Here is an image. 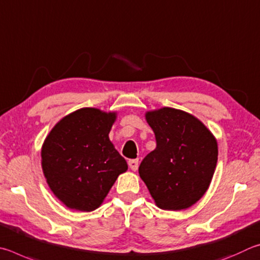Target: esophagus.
Masks as SVG:
<instances>
[{"label":"esophagus","mask_w":260,"mask_h":260,"mask_svg":"<svg viewBox=\"0 0 260 260\" xmlns=\"http://www.w3.org/2000/svg\"><path fill=\"white\" fill-rule=\"evenodd\" d=\"M127 165H129V168L133 171H136L138 169V160H129L127 161Z\"/></svg>","instance_id":"34e87169"}]
</instances>
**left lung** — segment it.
Wrapping results in <instances>:
<instances>
[{
  "label": "left lung",
  "mask_w": 260,
  "mask_h": 260,
  "mask_svg": "<svg viewBox=\"0 0 260 260\" xmlns=\"http://www.w3.org/2000/svg\"><path fill=\"white\" fill-rule=\"evenodd\" d=\"M156 148L145 156L139 176L163 210L192 207L209 188L218 160L217 140L203 123L180 109L146 113Z\"/></svg>",
  "instance_id": "obj_1"
}]
</instances>
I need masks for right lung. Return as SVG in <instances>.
I'll return each instance as SVG.
<instances>
[{
  "instance_id": "1",
  "label": "right lung",
  "mask_w": 260,
  "mask_h": 260,
  "mask_svg": "<svg viewBox=\"0 0 260 260\" xmlns=\"http://www.w3.org/2000/svg\"><path fill=\"white\" fill-rule=\"evenodd\" d=\"M115 112L85 107L68 114L45 138L41 156L50 189L67 208L100 207L126 161L109 140Z\"/></svg>"
}]
</instances>
